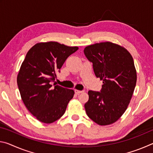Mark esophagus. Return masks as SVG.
Segmentation results:
<instances>
[{
  "label": "esophagus",
  "mask_w": 153,
  "mask_h": 153,
  "mask_svg": "<svg viewBox=\"0 0 153 153\" xmlns=\"http://www.w3.org/2000/svg\"><path fill=\"white\" fill-rule=\"evenodd\" d=\"M83 92V90H75V93H76V94H79L80 93H82Z\"/></svg>",
  "instance_id": "34e87169"
}]
</instances>
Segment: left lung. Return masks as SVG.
Wrapping results in <instances>:
<instances>
[{"label": "left lung", "mask_w": 153, "mask_h": 153, "mask_svg": "<svg viewBox=\"0 0 153 153\" xmlns=\"http://www.w3.org/2000/svg\"><path fill=\"white\" fill-rule=\"evenodd\" d=\"M84 53L103 84L100 92L88 91L84 105L87 115L100 126L115 123L128 108L136 86L132 56L125 48L110 42L88 46Z\"/></svg>", "instance_id": "left-lung-1"}]
</instances>
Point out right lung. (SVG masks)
<instances>
[{
    "instance_id": "obj_1",
    "label": "right lung",
    "mask_w": 153,
    "mask_h": 153,
    "mask_svg": "<svg viewBox=\"0 0 153 153\" xmlns=\"http://www.w3.org/2000/svg\"><path fill=\"white\" fill-rule=\"evenodd\" d=\"M77 49L56 42H41L26 54L17 75L18 88L25 107L41 122L51 123L61 118L74 97L73 90L56 85L55 80L66 59Z\"/></svg>"
}]
</instances>
